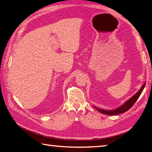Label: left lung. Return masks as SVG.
I'll return each mask as SVG.
<instances>
[{
    "label": "left lung",
    "instance_id": "1",
    "mask_svg": "<svg viewBox=\"0 0 152 152\" xmlns=\"http://www.w3.org/2000/svg\"><path fill=\"white\" fill-rule=\"evenodd\" d=\"M144 87H145V83L142 86L140 89L136 93V94L132 96L131 99H129L127 101H126L124 104L121 105V106H119V108H116L115 110H105L98 108L96 107H95V108L99 112L102 113V114L109 115H118L119 114H122V113L127 111L128 110H129L132 107V106L134 105V103L136 102V101L138 100V99L139 98L140 95H141L142 92V91H143Z\"/></svg>",
    "mask_w": 152,
    "mask_h": 152
}]
</instances>
